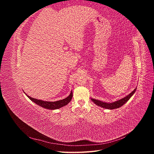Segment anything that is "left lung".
<instances>
[{"label": "left lung", "instance_id": "1", "mask_svg": "<svg viewBox=\"0 0 154 154\" xmlns=\"http://www.w3.org/2000/svg\"><path fill=\"white\" fill-rule=\"evenodd\" d=\"M136 88H135V89L132 92H130L128 95L125 96L124 97H123V98L118 100L117 101H115L114 102H111V103H108V102H105L103 101L96 100L94 98H92V97H91V100H92V101L94 102V103L97 106L102 107V108H104L106 109H109V110L118 109V108H119V107L123 106L124 104H125L130 100V97H131L134 95L135 92H136Z\"/></svg>", "mask_w": 154, "mask_h": 154}]
</instances>
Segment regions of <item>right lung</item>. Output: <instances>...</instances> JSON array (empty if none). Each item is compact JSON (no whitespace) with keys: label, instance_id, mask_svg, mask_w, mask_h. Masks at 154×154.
I'll use <instances>...</instances> for the list:
<instances>
[{"label":"right lung","instance_id":"right-lung-1","mask_svg":"<svg viewBox=\"0 0 154 154\" xmlns=\"http://www.w3.org/2000/svg\"><path fill=\"white\" fill-rule=\"evenodd\" d=\"M24 94L29 97V100H31L32 102H34L35 103L36 105H39L40 106L43 107L44 109H49V110H55V109H58L62 108V107L67 105L70 101H71L72 97V91L70 93V94L61 100H58L57 101H43L41 100H38L36 98H33V97H31L27 95L24 92Z\"/></svg>","mask_w":154,"mask_h":154}]
</instances>
